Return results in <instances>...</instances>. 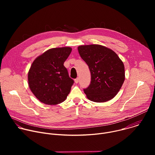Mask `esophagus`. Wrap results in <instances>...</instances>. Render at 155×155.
Wrapping results in <instances>:
<instances>
[{
  "instance_id": "esophagus-1",
  "label": "esophagus",
  "mask_w": 155,
  "mask_h": 155,
  "mask_svg": "<svg viewBox=\"0 0 155 155\" xmlns=\"http://www.w3.org/2000/svg\"><path fill=\"white\" fill-rule=\"evenodd\" d=\"M78 81H79V78H77L75 79V83H78Z\"/></svg>"
}]
</instances>
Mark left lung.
I'll list each match as a JSON object with an SVG mask.
<instances>
[{
    "mask_svg": "<svg viewBox=\"0 0 155 155\" xmlns=\"http://www.w3.org/2000/svg\"><path fill=\"white\" fill-rule=\"evenodd\" d=\"M78 50L91 72L90 84L83 90L87 99L95 102L113 99L125 78L121 60L113 50L99 45H81Z\"/></svg>",
    "mask_w": 155,
    "mask_h": 155,
    "instance_id": "obj_1",
    "label": "left lung"
}]
</instances>
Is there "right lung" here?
<instances>
[{"mask_svg":"<svg viewBox=\"0 0 155 155\" xmlns=\"http://www.w3.org/2000/svg\"><path fill=\"white\" fill-rule=\"evenodd\" d=\"M71 51L70 47L52 48L33 62L28 72V83L31 91L41 102L56 105L67 98L74 81L64 63Z\"/></svg>","mask_w":155,"mask_h":155,"instance_id":"1","label":"right lung"}]
</instances>
